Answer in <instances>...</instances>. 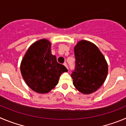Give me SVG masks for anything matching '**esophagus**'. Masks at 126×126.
Masks as SVG:
<instances>
[{
	"label": "esophagus",
	"instance_id": "34e87169",
	"mask_svg": "<svg viewBox=\"0 0 126 126\" xmlns=\"http://www.w3.org/2000/svg\"><path fill=\"white\" fill-rule=\"evenodd\" d=\"M64 64V65L65 66V67H66V68L67 69H68V65H67V63H66V62H64V64Z\"/></svg>",
	"mask_w": 126,
	"mask_h": 126
}]
</instances>
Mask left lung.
I'll return each mask as SVG.
<instances>
[{"instance_id": "1", "label": "left lung", "mask_w": 126, "mask_h": 126, "mask_svg": "<svg viewBox=\"0 0 126 126\" xmlns=\"http://www.w3.org/2000/svg\"><path fill=\"white\" fill-rule=\"evenodd\" d=\"M74 51L75 69L71 75L73 85L81 93H93L106 80L108 72L106 60L97 46L88 41H79Z\"/></svg>"}]
</instances>
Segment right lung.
Wrapping results in <instances>:
<instances>
[{
	"mask_svg": "<svg viewBox=\"0 0 126 126\" xmlns=\"http://www.w3.org/2000/svg\"><path fill=\"white\" fill-rule=\"evenodd\" d=\"M20 71L25 83L33 91L40 94L48 93L58 83L60 76L68 71L51 54V43L42 39L33 43L23 56Z\"/></svg>",
	"mask_w": 126,
	"mask_h": 126,
	"instance_id": "obj_1",
	"label": "right lung"
}]
</instances>
